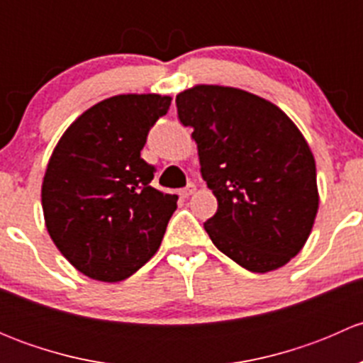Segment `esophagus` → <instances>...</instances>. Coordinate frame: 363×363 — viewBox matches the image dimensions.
Listing matches in <instances>:
<instances>
[{
  "mask_svg": "<svg viewBox=\"0 0 363 363\" xmlns=\"http://www.w3.org/2000/svg\"><path fill=\"white\" fill-rule=\"evenodd\" d=\"M195 184H188L186 188L179 189V196H181V199H188V196H191L193 193H195Z\"/></svg>",
  "mask_w": 363,
  "mask_h": 363,
  "instance_id": "1",
  "label": "esophagus"
}]
</instances>
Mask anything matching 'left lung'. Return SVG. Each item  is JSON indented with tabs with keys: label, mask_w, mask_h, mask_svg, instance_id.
Instances as JSON below:
<instances>
[{
	"label": "left lung",
	"mask_w": 363,
	"mask_h": 363,
	"mask_svg": "<svg viewBox=\"0 0 363 363\" xmlns=\"http://www.w3.org/2000/svg\"><path fill=\"white\" fill-rule=\"evenodd\" d=\"M175 104L218 199V212L203 223L214 246L251 272L286 265L306 244L320 203L303 135L279 107L235 87L195 86Z\"/></svg>",
	"instance_id": "obj_1"
}]
</instances>
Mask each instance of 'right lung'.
<instances>
[{
    "instance_id": "right-lung-1",
    "label": "right lung",
    "mask_w": 363,
    "mask_h": 363,
    "mask_svg": "<svg viewBox=\"0 0 363 363\" xmlns=\"http://www.w3.org/2000/svg\"><path fill=\"white\" fill-rule=\"evenodd\" d=\"M170 96L119 94L77 117L57 142L42 184L45 226L84 276L117 283L158 251L177 196L151 186L140 158Z\"/></svg>"
}]
</instances>
